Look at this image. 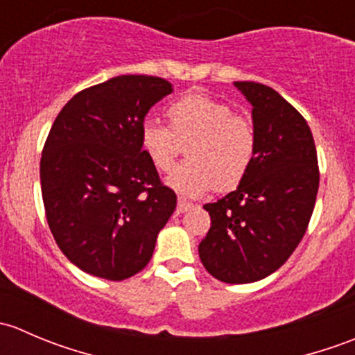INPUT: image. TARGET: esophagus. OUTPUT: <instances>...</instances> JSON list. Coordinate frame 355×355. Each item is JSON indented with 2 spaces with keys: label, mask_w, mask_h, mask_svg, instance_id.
<instances>
[{
  "label": "esophagus",
  "mask_w": 355,
  "mask_h": 355,
  "mask_svg": "<svg viewBox=\"0 0 355 355\" xmlns=\"http://www.w3.org/2000/svg\"><path fill=\"white\" fill-rule=\"evenodd\" d=\"M191 207H192V202H189V200H185V199H178V202H177V213L178 214L185 213V211L191 209Z\"/></svg>",
  "instance_id": "34e87169"
}]
</instances>
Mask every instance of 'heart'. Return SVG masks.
<instances>
[{"label":"heart","mask_w":355,"mask_h":355,"mask_svg":"<svg viewBox=\"0 0 355 355\" xmlns=\"http://www.w3.org/2000/svg\"><path fill=\"white\" fill-rule=\"evenodd\" d=\"M168 127L142 123L139 146L157 171L175 166L182 144L191 161L175 168L166 184L178 194L198 198L237 185L256 156L257 134L252 120L232 111L223 101L200 92L178 98L166 108Z\"/></svg>","instance_id":"b5f03b06"}]
</instances>
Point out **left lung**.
Wrapping results in <instances>:
<instances>
[{"label":"left lung","instance_id":"1","mask_svg":"<svg viewBox=\"0 0 355 355\" xmlns=\"http://www.w3.org/2000/svg\"><path fill=\"white\" fill-rule=\"evenodd\" d=\"M252 105L256 156L234 192L204 204L211 228L199 244L204 268L225 284H252L292 256L320 187L316 146L299 113L275 89L234 82Z\"/></svg>","mask_w":355,"mask_h":355}]
</instances>
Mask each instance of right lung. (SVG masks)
Here are the masks:
<instances>
[{
	"instance_id": "obj_1",
	"label": "right lung",
	"mask_w": 355,
	"mask_h": 355,
	"mask_svg": "<svg viewBox=\"0 0 355 355\" xmlns=\"http://www.w3.org/2000/svg\"><path fill=\"white\" fill-rule=\"evenodd\" d=\"M173 87L120 75L75 94L49 130L41 191L49 230L70 263L120 282L153 257L177 196L139 146L148 111Z\"/></svg>"
}]
</instances>
